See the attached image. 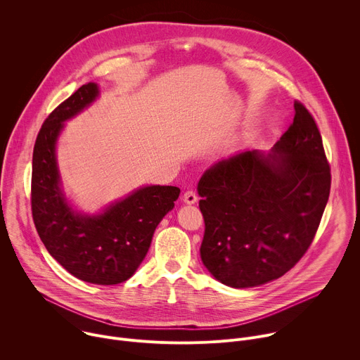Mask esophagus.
<instances>
[{
	"mask_svg": "<svg viewBox=\"0 0 360 360\" xmlns=\"http://www.w3.org/2000/svg\"><path fill=\"white\" fill-rule=\"evenodd\" d=\"M182 200H184L185 203H188V205H193V203H196L198 196H196V193H195L193 191H186V192L184 193V196H182Z\"/></svg>",
	"mask_w": 360,
	"mask_h": 360,
	"instance_id": "esophagus-1",
	"label": "esophagus"
}]
</instances>
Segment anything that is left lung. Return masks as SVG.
<instances>
[{
	"instance_id": "obj_1",
	"label": "left lung",
	"mask_w": 360,
	"mask_h": 360,
	"mask_svg": "<svg viewBox=\"0 0 360 360\" xmlns=\"http://www.w3.org/2000/svg\"><path fill=\"white\" fill-rule=\"evenodd\" d=\"M271 152L242 150L198 184L205 221L200 259L221 283L243 289L290 271L319 228L330 168L318 125L299 101Z\"/></svg>"
}]
</instances>
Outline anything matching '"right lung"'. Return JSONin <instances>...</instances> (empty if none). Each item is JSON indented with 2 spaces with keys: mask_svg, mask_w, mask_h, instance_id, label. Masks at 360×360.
Wrapping results in <instances>:
<instances>
[{
  "mask_svg": "<svg viewBox=\"0 0 360 360\" xmlns=\"http://www.w3.org/2000/svg\"><path fill=\"white\" fill-rule=\"evenodd\" d=\"M98 95V85L88 82L44 121L32 153L31 208L42 243L65 271L88 283L117 285L135 274L181 189L142 186L95 215L71 208L61 188L56 145L64 122L88 108Z\"/></svg>",
  "mask_w": 360,
  "mask_h": 360,
  "instance_id": "1",
  "label": "right lung"
}]
</instances>
